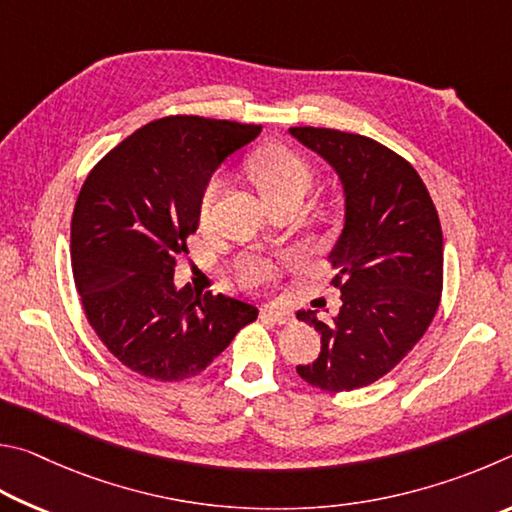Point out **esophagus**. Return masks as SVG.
<instances>
[{
    "mask_svg": "<svg viewBox=\"0 0 512 512\" xmlns=\"http://www.w3.org/2000/svg\"><path fill=\"white\" fill-rule=\"evenodd\" d=\"M261 315H263V319H270V321H274V324H279V326L290 324V321H292V315H290L288 310L276 308V306H265Z\"/></svg>",
    "mask_w": 512,
    "mask_h": 512,
    "instance_id": "34e87169",
    "label": "esophagus"
}]
</instances>
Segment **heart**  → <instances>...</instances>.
Masks as SVG:
<instances>
[{"label":"heart","mask_w":512,"mask_h":512,"mask_svg":"<svg viewBox=\"0 0 512 512\" xmlns=\"http://www.w3.org/2000/svg\"><path fill=\"white\" fill-rule=\"evenodd\" d=\"M247 173L256 191L270 206H279L285 202H301L312 184H315V166L310 164L306 155L283 143H265L256 148L247 159ZM220 191V179L213 175L206 179L200 193V218L209 220L215 197ZM245 279L249 283H263L270 279L267 265L247 267Z\"/></svg>","instance_id":"b5f03b06"}]
</instances>
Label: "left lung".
<instances>
[{"instance_id": "1", "label": "left lung", "mask_w": 512, "mask_h": 512, "mask_svg": "<svg viewBox=\"0 0 512 512\" xmlns=\"http://www.w3.org/2000/svg\"><path fill=\"white\" fill-rule=\"evenodd\" d=\"M290 132L337 170L346 193V224L328 256L342 308L333 321L297 312L321 335L319 357L297 373L321 391H355L387 375L432 324L443 292L441 220L398 152L353 132Z\"/></svg>"}]
</instances>
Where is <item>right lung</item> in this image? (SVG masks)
I'll use <instances>...</instances> for the list:
<instances>
[{
	"label": "right lung",
	"mask_w": 512,
	"mask_h": 512,
	"mask_svg": "<svg viewBox=\"0 0 512 512\" xmlns=\"http://www.w3.org/2000/svg\"><path fill=\"white\" fill-rule=\"evenodd\" d=\"M263 125L164 116L89 170L71 218V270L85 317L116 360L143 378L200 375L258 310L227 294L177 290V258L200 222L220 161Z\"/></svg>",
	"instance_id": "obj_1"
}]
</instances>
